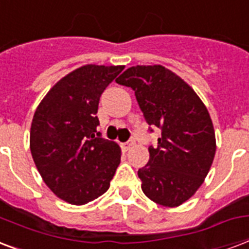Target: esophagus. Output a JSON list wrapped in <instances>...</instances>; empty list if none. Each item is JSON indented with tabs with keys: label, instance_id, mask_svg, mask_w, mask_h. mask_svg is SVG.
<instances>
[{
	"label": "esophagus",
	"instance_id": "1",
	"mask_svg": "<svg viewBox=\"0 0 249 249\" xmlns=\"http://www.w3.org/2000/svg\"><path fill=\"white\" fill-rule=\"evenodd\" d=\"M134 145V142L133 141H128V142H124V143H121V149L124 150V151H128L132 146Z\"/></svg>",
	"mask_w": 249,
	"mask_h": 249
}]
</instances>
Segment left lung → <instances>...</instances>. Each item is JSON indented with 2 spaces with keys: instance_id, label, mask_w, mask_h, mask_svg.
<instances>
[{
  "instance_id": "obj_1",
  "label": "left lung",
  "mask_w": 249,
  "mask_h": 249,
  "mask_svg": "<svg viewBox=\"0 0 249 249\" xmlns=\"http://www.w3.org/2000/svg\"><path fill=\"white\" fill-rule=\"evenodd\" d=\"M116 82L134 91L146 123L160 129L150 159L138 170L150 200L174 208L191 198L204 183L215 154V134L205 104L171 70L160 65L132 66Z\"/></svg>"
}]
</instances>
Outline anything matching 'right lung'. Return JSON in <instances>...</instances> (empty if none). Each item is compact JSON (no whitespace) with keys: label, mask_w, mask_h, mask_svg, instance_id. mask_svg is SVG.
Segmentation results:
<instances>
[{"label":"right lung","mask_w":249,"mask_h":249,"mask_svg":"<svg viewBox=\"0 0 249 249\" xmlns=\"http://www.w3.org/2000/svg\"><path fill=\"white\" fill-rule=\"evenodd\" d=\"M124 66L85 65L60 79L32 119L30 147L36 168L57 197L85 205L109 188L120 164L117 143L96 133L100 96Z\"/></svg>","instance_id":"right-lung-1"}]
</instances>
